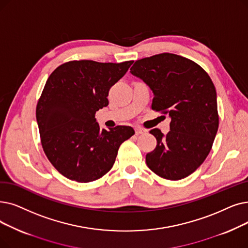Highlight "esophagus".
I'll return each instance as SVG.
<instances>
[{"instance_id":"obj_1","label":"esophagus","mask_w":248,"mask_h":248,"mask_svg":"<svg viewBox=\"0 0 248 248\" xmlns=\"http://www.w3.org/2000/svg\"><path fill=\"white\" fill-rule=\"evenodd\" d=\"M135 132H136L137 135H142V134H145L147 131L145 130V128H143V127L136 126V127H135Z\"/></svg>"}]
</instances>
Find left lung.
Masks as SVG:
<instances>
[{
    "label": "left lung",
    "instance_id": "left-lung-1",
    "mask_svg": "<svg viewBox=\"0 0 248 248\" xmlns=\"http://www.w3.org/2000/svg\"><path fill=\"white\" fill-rule=\"evenodd\" d=\"M131 73L153 91L152 109L171 117L166 136L150 131L157 146L146 155L148 167L169 180L190 175L209 155L219 127L212 79L197 62L169 52L136 61Z\"/></svg>",
    "mask_w": 248,
    "mask_h": 248
}]
</instances>
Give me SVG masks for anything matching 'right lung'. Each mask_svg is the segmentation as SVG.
<instances>
[{
    "instance_id": "add662e5",
    "label": "right lung",
    "mask_w": 248,
    "mask_h": 248,
    "mask_svg": "<svg viewBox=\"0 0 248 248\" xmlns=\"http://www.w3.org/2000/svg\"><path fill=\"white\" fill-rule=\"evenodd\" d=\"M133 61H71L48 77L36 105L45 153L62 175L77 182L97 180L108 172L120 146L135 135L132 126L100 130L95 113L108 105V92Z\"/></svg>"
}]
</instances>
